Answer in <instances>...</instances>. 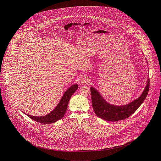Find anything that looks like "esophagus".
<instances>
[{
	"label": "esophagus",
	"instance_id": "1",
	"mask_svg": "<svg viewBox=\"0 0 161 161\" xmlns=\"http://www.w3.org/2000/svg\"><path fill=\"white\" fill-rule=\"evenodd\" d=\"M90 82V79H88V77H83L80 79V83L82 84H88Z\"/></svg>",
	"mask_w": 161,
	"mask_h": 161
}]
</instances>
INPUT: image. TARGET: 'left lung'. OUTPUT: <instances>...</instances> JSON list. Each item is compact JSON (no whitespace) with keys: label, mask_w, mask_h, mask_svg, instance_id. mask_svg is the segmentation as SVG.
<instances>
[{"label":"left lung","mask_w":161,"mask_h":161,"mask_svg":"<svg viewBox=\"0 0 161 161\" xmlns=\"http://www.w3.org/2000/svg\"><path fill=\"white\" fill-rule=\"evenodd\" d=\"M149 88V79L144 91L140 97L125 105L116 106L107 102L95 88H90L92 103L96 115L100 118L111 122L122 120L131 116L144 102Z\"/></svg>","instance_id":"left-lung-1"}]
</instances>
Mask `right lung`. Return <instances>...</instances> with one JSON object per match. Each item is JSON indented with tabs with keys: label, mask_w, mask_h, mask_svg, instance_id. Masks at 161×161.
<instances>
[{
	"label": "right lung",
	"mask_w": 161,
	"mask_h": 161,
	"mask_svg": "<svg viewBox=\"0 0 161 161\" xmlns=\"http://www.w3.org/2000/svg\"><path fill=\"white\" fill-rule=\"evenodd\" d=\"M77 88L78 85L76 84L69 88L64 93L57 107L48 114L41 117L33 116L27 114L26 115L31 119L41 124H52L58 120L63 117L66 113L69 101L73 94L77 90Z\"/></svg>",
	"instance_id": "1"
}]
</instances>
